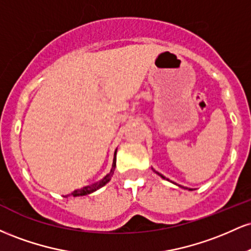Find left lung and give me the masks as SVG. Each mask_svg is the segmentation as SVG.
<instances>
[{
	"label": "left lung",
	"instance_id": "obj_1",
	"mask_svg": "<svg viewBox=\"0 0 251 251\" xmlns=\"http://www.w3.org/2000/svg\"><path fill=\"white\" fill-rule=\"evenodd\" d=\"M152 170H153V169H152ZM153 171H154L155 174H157V175H159L160 177L163 178V179H168V178H166V177H164V176H163L162 174H159V172H157V171H155V170H153ZM168 180H169V179H168ZM178 186H180V185H178ZM180 188H184V186H180ZM184 189H188V188H184ZM189 190H191V189H189Z\"/></svg>",
	"mask_w": 251,
	"mask_h": 251
}]
</instances>
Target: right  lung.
Here are the masks:
<instances>
[{
	"instance_id": "1",
	"label": "right lung",
	"mask_w": 251,
	"mask_h": 251,
	"mask_svg": "<svg viewBox=\"0 0 251 251\" xmlns=\"http://www.w3.org/2000/svg\"><path fill=\"white\" fill-rule=\"evenodd\" d=\"M116 154H117V150H116V152H114L113 164H112V169H111V171H109L108 175H106L105 177H103L101 180L97 181V183L92 184V185H87V186H85V188H82V189H77V190H75V191L72 192L71 195L73 196V197H79V196H86V195L92 194V192L97 191V190H99L100 188H102L103 185H106V184H107L108 181L111 180L112 176H113V174H114V170H116V162H117Z\"/></svg>"
}]
</instances>
